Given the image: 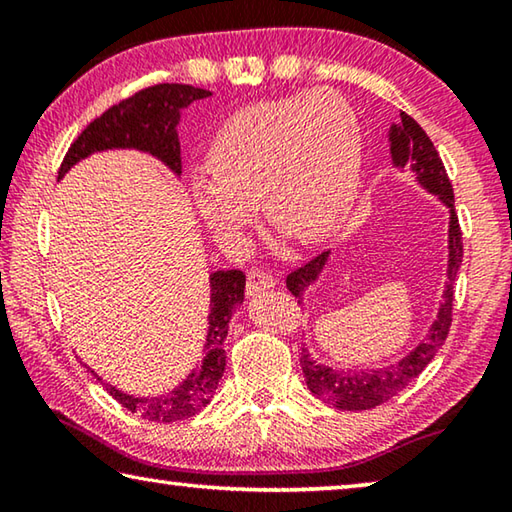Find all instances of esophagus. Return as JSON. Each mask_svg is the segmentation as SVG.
<instances>
[{"label": "esophagus", "mask_w": 512, "mask_h": 512, "mask_svg": "<svg viewBox=\"0 0 512 512\" xmlns=\"http://www.w3.org/2000/svg\"><path fill=\"white\" fill-rule=\"evenodd\" d=\"M277 280L271 275H266L262 271H250L248 273V284H246V293L248 296H259L262 291H268V289H275Z\"/></svg>", "instance_id": "1"}]
</instances>
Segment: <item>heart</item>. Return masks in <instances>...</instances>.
Wrapping results in <instances>:
<instances>
[{"mask_svg": "<svg viewBox=\"0 0 512 512\" xmlns=\"http://www.w3.org/2000/svg\"><path fill=\"white\" fill-rule=\"evenodd\" d=\"M359 119L341 94L314 90L257 101L223 121L207 171L189 183L196 214L237 244L262 203L266 221L302 244L332 237L361 185Z\"/></svg>", "mask_w": 512, "mask_h": 512, "instance_id": "b5f03b06", "label": "heart"}]
</instances>
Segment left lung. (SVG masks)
Returning a JSON list of instances; mask_svg holds the SVG:
<instances>
[{
  "mask_svg": "<svg viewBox=\"0 0 512 512\" xmlns=\"http://www.w3.org/2000/svg\"><path fill=\"white\" fill-rule=\"evenodd\" d=\"M388 146H391L388 151H391L393 169L400 173H413L415 185L427 194L436 196L440 205L447 210V271L443 300H440L438 314L429 325L424 339L411 352H406L402 359L388 363V366L332 368L325 366V363H318L307 348H302L300 366L307 388L318 400L341 411L375 409V406L388 402L391 397L404 391L427 368V363L436 357L440 345L447 339L449 325H452L454 280L463 262V237L461 228H458L452 183H449L443 160H440L438 151L433 149L427 133L406 112H400V121H391V126H388ZM329 257H332V250L314 257L309 264L287 277V289L298 298L300 305H305L307 291L320 282L329 264Z\"/></svg>",
  "mask_w": 512,
  "mask_h": 512,
  "instance_id": "left-lung-1",
  "label": "left lung"
}]
</instances>
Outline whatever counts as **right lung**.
Listing matches in <instances>:
<instances>
[{
	"label": "right lung",
	"instance_id": "1",
	"mask_svg": "<svg viewBox=\"0 0 512 512\" xmlns=\"http://www.w3.org/2000/svg\"><path fill=\"white\" fill-rule=\"evenodd\" d=\"M212 97V92L180 83H160L137 92L103 112L99 119L85 128L60 164L58 180L65 178L76 164L94 153L106 151H137L158 160L173 176L180 178V112L198 99ZM246 275L241 271L210 273V314H207V336L203 343V359L189 370V375L176 388L160 395H131L108 384L90 366V375L131 413L151 422H178L192 418L203 406L210 404L225 370L223 341L228 336L230 318L237 307L244 305Z\"/></svg>",
	"mask_w": 512,
	"mask_h": 512
}]
</instances>
